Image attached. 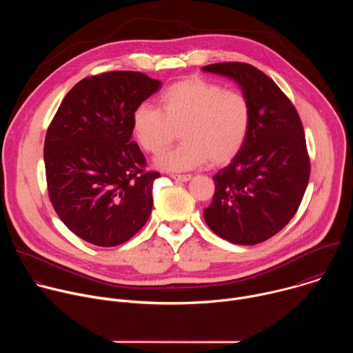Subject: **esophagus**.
Returning <instances> with one entry per match:
<instances>
[{"label": "esophagus", "mask_w": 353, "mask_h": 353, "mask_svg": "<svg viewBox=\"0 0 353 353\" xmlns=\"http://www.w3.org/2000/svg\"><path fill=\"white\" fill-rule=\"evenodd\" d=\"M172 179L176 181H188V180H191V176L190 174H173Z\"/></svg>", "instance_id": "obj_1"}]
</instances>
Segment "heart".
Wrapping results in <instances>:
<instances>
[{
    "label": "heart",
    "mask_w": 353,
    "mask_h": 353,
    "mask_svg": "<svg viewBox=\"0 0 353 353\" xmlns=\"http://www.w3.org/2000/svg\"><path fill=\"white\" fill-rule=\"evenodd\" d=\"M158 105L159 109L138 106L131 114V130L149 154L162 152L181 132L184 142L155 159L162 170L185 172L210 159L214 165L228 163L248 137L251 108L245 96L203 78L170 85Z\"/></svg>",
    "instance_id": "b5f03b06"
}]
</instances>
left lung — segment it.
Returning <instances> with one entry per match:
<instances>
[{
    "mask_svg": "<svg viewBox=\"0 0 353 353\" xmlns=\"http://www.w3.org/2000/svg\"><path fill=\"white\" fill-rule=\"evenodd\" d=\"M234 81L251 108L244 146L212 179L204 219L233 244H259L282 230L305 195L310 161L300 117L278 85L256 67L221 63L203 68Z\"/></svg>",
    "mask_w": 353,
    "mask_h": 353,
    "instance_id": "1",
    "label": "left lung"
}]
</instances>
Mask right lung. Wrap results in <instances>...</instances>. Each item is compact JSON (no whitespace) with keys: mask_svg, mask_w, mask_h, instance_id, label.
Instances as JSON below:
<instances>
[{"mask_svg":"<svg viewBox=\"0 0 353 353\" xmlns=\"http://www.w3.org/2000/svg\"><path fill=\"white\" fill-rule=\"evenodd\" d=\"M162 82L134 71L79 81L63 99L44 141L50 201L78 237L100 247L131 239L154 207L157 172L131 139V114Z\"/></svg>","mask_w":353,"mask_h":353,"instance_id":"right-lung-1","label":"right lung"}]
</instances>
